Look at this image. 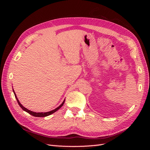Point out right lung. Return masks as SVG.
Returning <instances> with one entry per match:
<instances>
[{
    "label": "right lung",
    "instance_id": "obj_1",
    "mask_svg": "<svg viewBox=\"0 0 150 150\" xmlns=\"http://www.w3.org/2000/svg\"><path fill=\"white\" fill-rule=\"evenodd\" d=\"M13 93H14L15 97H16V99H17V101L18 104H19V105L20 106V107L22 109V110H23L25 111H26L27 112H28L29 114H30V115H33V116H35V117H46V116L51 115V114H52V113H54V112H55L56 111H57L59 110V109H60V108L63 106V104H64V101H65V100H64V101L62 102V103L61 104V105H60L59 106L57 107V108H56L55 110H52V111H51L46 112H35L31 111L28 110V109L24 108L23 106H22V104L20 103L19 101L18 100V99H17V96H16V93H15V92H14V91H13Z\"/></svg>",
    "mask_w": 150,
    "mask_h": 150
}]
</instances>
